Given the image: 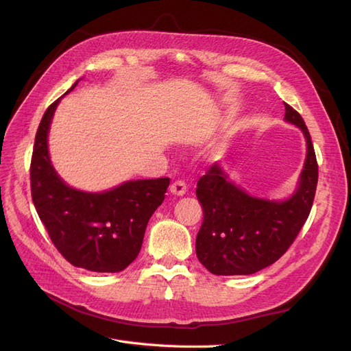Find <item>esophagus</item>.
Instances as JSON below:
<instances>
[{
  "mask_svg": "<svg viewBox=\"0 0 351 351\" xmlns=\"http://www.w3.org/2000/svg\"><path fill=\"white\" fill-rule=\"evenodd\" d=\"M169 192L177 196H183L187 192V184L183 180H176V182H173V184L169 186Z\"/></svg>",
  "mask_w": 351,
  "mask_h": 351,
  "instance_id": "1",
  "label": "esophagus"
}]
</instances>
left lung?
Wrapping results in <instances>:
<instances>
[{
    "mask_svg": "<svg viewBox=\"0 0 351 351\" xmlns=\"http://www.w3.org/2000/svg\"><path fill=\"white\" fill-rule=\"evenodd\" d=\"M285 121L300 127L307 155L295 193L284 202L249 196L232 184L218 164L197 182L204 221L196 254L215 275H250L277 262L295 240L311 214L317 184V162L302 115L284 102Z\"/></svg>",
    "mask_w": 351,
    "mask_h": 351,
    "instance_id": "1",
    "label": "left lung"
}]
</instances>
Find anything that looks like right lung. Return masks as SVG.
<instances>
[{
  "instance_id": "1",
  "label": "right lung",
  "mask_w": 351,
  "mask_h": 351,
  "mask_svg": "<svg viewBox=\"0 0 351 351\" xmlns=\"http://www.w3.org/2000/svg\"><path fill=\"white\" fill-rule=\"evenodd\" d=\"M58 102L49 105L36 132L30 161L32 200L66 261L93 272H120L139 254L147 221L162 204L169 178L136 180L102 193L67 186L48 155V130Z\"/></svg>"
}]
</instances>
